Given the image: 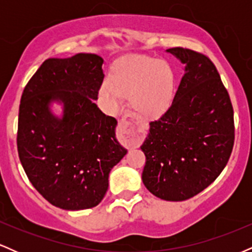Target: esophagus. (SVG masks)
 I'll use <instances>...</instances> for the list:
<instances>
[{
	"instance_id": "obj_1",
	"label": "esophagus",
	"mask_w": 252,
	"mask_h": 252,
	"mask_svg": "<svg viewBox=\"0 0 252 252\" xmlns=\"http://www.w3.org/2000/svg\"><path fill=\"white\" fill-rule=\"evenodd\" d=\"M143 136V130L136 128L126 118H122L118 122V138L124 146L137 147L142 141Z\"/></svg>"
}]
</instances>
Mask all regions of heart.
Returning a JSON list of instances; mask_svg holds the SVG:
<instances>
[{"instance_id": "1", "label": "heart", "mask_w": 252, "mask_h": 252, "mask_svg": "<svg viewBox=\"0 0 252 252\" xmlns=\"http://www.w3.org/2000/svg\"><path fill=\"white\" fill-rule=\"evenodd\" d=\"M175 92V74L164 60L138 56L120 62L109 80L102 84L99 96L112 111L122 106L130 96V105L136 115L153 120L167 111Z\"/></svg>"}]
</instances>
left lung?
I'll use <instances>...</instances> for the list:
<instances>
[{"label": "left lung", "instance_id": "left-lung-1", "mask_svg": "<svg viewBox=\"0 0 252 252\" xmlns=\"http://www.w3.org/2000/svg\"><path fill=\"white\" fill-rule=\"evenodd\" d=\"M166 52L185 63L172 105L150 128L141 149L142 181L167 201L192 198L210 186L226 166L235 142L233 109L213 63L189 48Z\"/></svg>", "mask_w": 252, "mask_h": 252}]
</instances>
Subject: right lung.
<instances>
[{"label":"right lung","mask_w":252,"mask_h":252,"mask_svg":"<svg viewBox=\"0 0 252 252\" xmlns=\"http://www.w3.org/2000/svg\"><path fill=\"white\" fill-rule=\"evenodd\" d=\"M103 58L78 53L45 60L24 90L17 152L37 192L63 210L97 206L109 174L128 153L116 138V118L96 105L104 79ZM60 103L62 117L51 111Z\"/></svg>","instance_id":"right-lung-1"}]
</instances>
